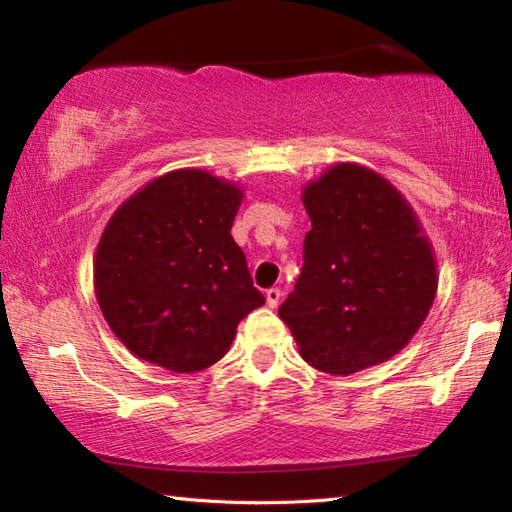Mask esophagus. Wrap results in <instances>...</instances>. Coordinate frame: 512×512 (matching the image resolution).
Masks as SVG:
<instances>
[{
	"label": "esophagus",
	"mask_w": 512,
	"mask_h": 512,
	"mask_svg": "<svg viewBox=\"0 0 512 512\" xmlns=\"http://www.w3.org/2000/svg\"><path fill=\"white\" fill-rule=\"evenodd\" d=\"M280 298H282L280 289H268L266 291V305L271 307V309H275L277 305H280Z\"/></svg>",
	"instance_id": "esophagus-1"
}]
</instances>
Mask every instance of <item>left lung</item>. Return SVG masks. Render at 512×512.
Here are the masks:
<instances>
[{
	"instance_id": "left-lung-1",
	"label": "left lung",
	"mask_w": 512,
	"mask_h": 512,
	"mask_svg": "<svg viewBox=\"0 0 512 512\" xmlns=\"http://www.w3.org/2000/svg\"><path fill=\"white\" fill-rule=\"evenodd\" d=\"M305 266L280 318L300 357L329 375L384 363L415 336L438 291L436 253L391 180L336 162L302 187Z\"/></svg>"
}]
</instances>
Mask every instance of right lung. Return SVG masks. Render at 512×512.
Wrapping results in <instances>:
<instances>
[{
	"mask_svg": "<svg viewBox=\"0 0 512 512\" xmlns=\"http://www.w3.org/2000/svg\"><path fill=\"white\" fill-rule=\"evenodd\" d=\"M241 201L237 183L185 167L153 178L110 216L94 253V296L137 359L171 372L210 368L264 305L230 235Z\"/></svg>",
	"mask_w": 512,
	"mask_h": 512,
	"instance_id": "right-lung-1",
	"label": "right lung"
}]
</instances>
